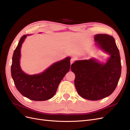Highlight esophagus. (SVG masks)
I'll return each instance as SVG.
<instances>
[{
    "label": "esophagus",
    "instance_id": "obj_1",
    "mask_svg": "<svg viewBox=\"0 0 130 130\" xmlns=\"http://www.w3.org/2000/svg\"><path fill=\"white\" fill-rule=\"evenodd\" d=\"M75 58H71V60H70V63H71V64H72V63H73L74 62V61H75Z\"/></svg>",
    "mask_w": 130,
    "mask_h": 130
}]
</instances>
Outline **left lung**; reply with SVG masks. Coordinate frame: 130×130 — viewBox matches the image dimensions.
Returning a JSON list of instances; mask_svg holds the SVG:
<instances>
[{
    "mask_svg": "<svg viewBox=\"0 0 130 130\" xmlns=\"http://www.w3.org/2000/svg\"><path fill=\"white\" fill-rule=\"evenodd\" d=\"M94 40L111 55L107 62L103 64L94 59L76 61L70 68L75 75L74 84L78 94L92 101L111 95L118 84L121 70L119 51L115 38L107 34H97Z\"/></svg>",
    "mask_w": 130,
    "mask_h": 130,
    "instance_id": "left-lung-1",
    "label": "left lung"
}]
</instances>
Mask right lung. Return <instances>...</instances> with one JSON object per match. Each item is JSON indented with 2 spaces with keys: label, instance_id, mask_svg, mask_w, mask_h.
Returning a JSON list of instances; mask_svg holds the SVG:
<instances>
[{
  "label": "right lung",
  "instance_id": "1",
  "mask_svg": "<svg viewBox=\"0 0 130 130\" xmlns=\"http://www.w3.org/2000/svg\"><path fill=\"white\" fill-rule=\"evenodd\" d=\"M27 35L21 38L14 50L11 76L17 90L24 96L34 101H45L55 94L59 84L69 72L70 67V57L56 62L41 74L29 75L23 72L19 65L21 48Z\"/></svg>",
  "mask_w": 130,
  "mask_h": 130
}]
</instances>
